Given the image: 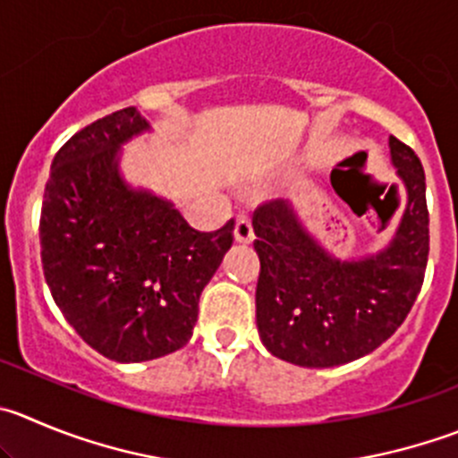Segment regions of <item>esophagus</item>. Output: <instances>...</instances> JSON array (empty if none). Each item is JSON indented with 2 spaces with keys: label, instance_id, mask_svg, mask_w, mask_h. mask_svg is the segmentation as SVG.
I'll use <instances>...</instances> for the list:
<instances>
[{
  "label": "esophagus",
  "instance_id": "esophagus-1",
  "mask_svg": "<svg viewBox=\"0 0 458 458\" xmlns=\"http://www.w3.org/2000/svg\"><path fill=\"white\" fill-rule=\"evenodd\" d=\"M233 236L238 242H251L254 241V226H251L250 216H238L236 217V229H233Z\"/></svg>",
  "mask_w": 458,
  "mask_h": 458
}]
</instances>
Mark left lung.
Segmentation results:
<instances>
[{
	"instance_id": "obj_1",
	"label": "left lung",
	"mask_w": 458,
	"mask_h": 458,
	"mask_svg": "<svg viewBox=\"0 0 458 458\" xmlns=\"http://www.w3.org/2000/svg\"><path fill=\"white\" fill-rule=\"evenodd\" d=\"M389 150L407 204L391 241L376 254L333 256L285 199L254 213L256 326L274 357L308 369L352 362L386 342L411 310L429 254L425 171L395 137Z\"/></svg>"
}]
</instances>
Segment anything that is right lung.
<instances>
[{
  "mask_svg": "<svg viewBox=\"0 0 458 458\" xmlns=\"http://www.w3.org/2000/svg\"><path fill=\"white\" fill-rule=\"evenodd\" d=\"M150 123L134 107L73 134L51 164L40 217L55 306L94 351L148 362L184 346L204 285L233 242V220L198 232L171 199L134 189L121 150Z\"/></svg>",
  "mask_w": 458,
  "mask_h": 458,
  "instance_id": "obj_1",
  "label": "right lung"
}]
</instances>
